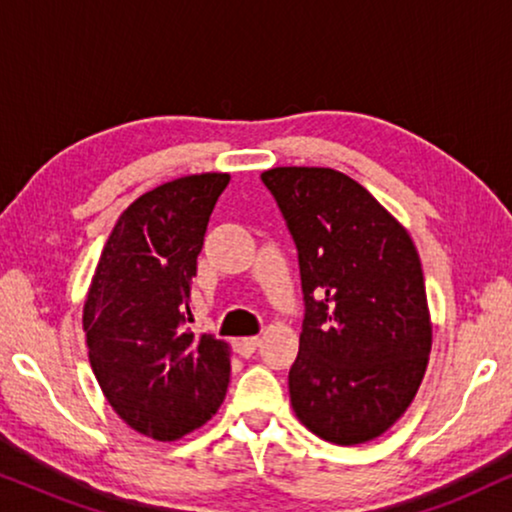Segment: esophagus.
<instances>
[{"label":"esophagus","instance_id":"esophagus-1","mask_svg":"<svg viewBox=\"0 0 512 512\" xmlns=\"http://www.w3.org/2000/svg\"><path fill=\"white\" fill-rule=\"evenodd\" d=\"M257 346H260V339H257V337H243V339H238V342H236V351H238V356L250 358L252 353L257 351Z\"/></svg>","mask_w":512,"mask_h":512}]
</instances>
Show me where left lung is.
Listing matches in <instances>:
<instances>
[{
	"label": "left lung",
	"mask_w": 512,
	"mask_h": 512,
	"mask_svg": "<svg viewBox=\"0 0 512 512\" xmlns=\"http://www.w3.org/2000/svg\"><path fill=\"white\" fill-rule=\"evenodd\" d=\"M262 182L288 224L302 278L292 410L335 445L374 440L410 407L431 353L417 248L339 170L271 168Z\"/></svg>",
	"instance_id": "8db88e82"
}]
</instances>
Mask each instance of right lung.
<instances>
[{
	"instance_id": "right-lung-1",
	"label": "right lung",
	"mask_w": 512,
	"mask_h": 512,
	"mask_svg": "<svg viewBox=\"0 0 512 512\" xmlns=\"http://www.w3.org/2000/svg\"><path fill=\"white\" fill-rule=\"evenodd\" d=\"M227 173L142 194L109 234L84 304L93 374L114 412L154 440H177L220 410L229 346L185 325L189 283Z\"/></svg>"
}]
</instances>
